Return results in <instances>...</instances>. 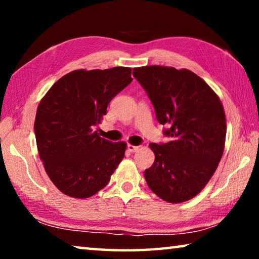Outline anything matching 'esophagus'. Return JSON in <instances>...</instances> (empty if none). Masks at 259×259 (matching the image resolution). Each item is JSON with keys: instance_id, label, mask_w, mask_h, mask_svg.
Segmentation results:
<instances>
[{"instance_id": "esophagus-1", "label": "esophagus", "mask_w": 259, "mask_h": 259, "mask_svg": "<svg viewBox=\"0 0 259 259\" xmlns=\"http://www.w3.org/2000/svg\"><path fill=\"white\" fill-rule=\"evenodd\" d=\"M138 150H139V146H134V145H131V144H129V145H128V151L131 152V153L137 152Z\"/></svg>"}]
</instances>
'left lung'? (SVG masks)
<instances>
[{
	"label": "left lung",
	"instance_id": "8db88e82",
	"mask_svg": "<svg viewBox=\"0 0 259 259\" xmlns=\"http://www.w3.org/2000/svg\"><path fill=\"white\" fill-rule=\"evenodd\" d=\"M134 76L170 138L161 145L150 144L155 160L145 170L147 185L166 202H185L203 190L222 159L224 107L211 88L188 69L153 65L134 68Z\"/></svg>",
	"mask_w": 259,
	"mask_h": 259
}]
</instances>
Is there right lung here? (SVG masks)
Returning <instances> with one entry per match:
<instances>
[{
  "label": "right lung",
  "instance_id": "right-lung-1",
  "mask_svg": "<svg viewBox=\"0 0 259 259\" xmlns=\"http://www.w3.org/2000/svg\"><path fill=\"white\" fill-rule=\"evenodd\" d=\"M130 67L76 69L60 77L38 104L34 131L46 172L60 192L87 199L107 185L126 144L99 137L94 126L130 84Z\"/></svg>",
  "mask_w": 259,
  "mask_h": 259
}]
</instances>
